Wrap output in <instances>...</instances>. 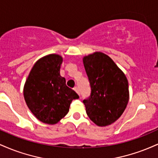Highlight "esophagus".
Returning a JSON list of instances; mask_svg holds the SVG:
<instances>
[{
	"mask_svg": "<svg viewBox=\"0 0 158 158\" xmlns=\"http://www.w3.org/2000/svg\"><path fill=\"white\" fill-rule=\"evenodd\" d=\"M73 89H74V90H75L76 92H77V93L78 94H79V96H80V94H79V88H78L77 87H74V88H73Z\"/></svg>",
	"mask_w": 158,
	"mask_h": 158,
	"instance_id": "obj_1",
	"label": "esophagus"
}]
</instances>
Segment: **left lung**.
<instances>
[{
    "instance_id": "8db88e82",
    "label": "left lung",
    "mask_w": 158,
    "mask_h": 158,
    "mask_svg": "<svg viewBox=\"0 0 158 158\" xmlns=\"http://www.w3.org/2000/svg\"><path fill=\"white\" fill-rule=\"evenodd\" d=\"M83 64L91 90L90 97L83 100L86 113L97 126H109L120 117L128 102L127 78L102 52L85 56Z\"/></svg>"
}]
</instances>
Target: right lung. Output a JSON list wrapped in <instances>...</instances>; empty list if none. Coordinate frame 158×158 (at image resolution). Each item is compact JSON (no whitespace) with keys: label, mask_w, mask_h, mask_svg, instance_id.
<instances>
[{"label":"right lung","mask_w":158,"mask_h":158,"mask_svg":"<svg viewBox=\"0 0 158 158\" xmlns=\"http://www.w3.org/2000/svg\"><path fill=\"white\" fill-rule=\"evenodd\" d=\"M62 57L57 54L44 56L35 62L23 88L29 109L41 122L53 125L68 113L70 103L79 95L66 85L60 75Z\"/></svg>","instance_id":"right-lung-1"}]
</instances>
